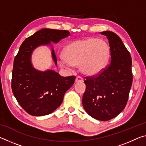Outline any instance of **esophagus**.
I'll use <instances>...</instances> for the list:
<instances>
[{
    "instance_id": "1",
    "label": "esophagus",
    "mask_w": 146,
    "mask_h": 146,
    "mask_svg": "<svg viewBox=\"0 0 146 146\" xmlns=\"http://www.w3.org/2000/svg\"><path fill=\"white\" fill-rule=\"evenodd\" d=\"M84 81V80H83V78L81 77V76H76V79H75V82H82Z\"/></svg>"
}]
</instances>
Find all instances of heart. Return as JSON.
Segmentation results:
<instances>
[{
    "mask_svg": "<svg viewBox=\"0 0 146 146\" xmlns=\"http://www.w3.org/2000/svg\"><path fill=\"white\" fill-rule=\"evenodd\" d=\"M110 55V48L106 42L90 37L74 41L66 46L60 62L68 67L79 65L82 73L94 76L104 70Z\"/></svg>",
    "mask_w": 146,
    "mask_h": 146,
    "instance_id": "b5f03b06",
    "label": "heart"
}]
</instances>
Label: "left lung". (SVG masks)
I'll list each match as a JSON object with an SVG mask.
<instances>
[{
  "instance_id": "1",
  "label": "left lung",
  "mask_w": 146,
  "mask_h": 146,
  "mask_svg": "<svg viewBox=\"0 0 146 146\" xmlns=\"http://www.w3.org/2000/svg\"><path fill=\"white\" fill-rule=\"evenodd\" d=\"M100 33L109 40L111 62L99 75L86 77L82 105L91 117L107 121L119 115L126 106L133 82L132 60L117 34L110 31Z\"/></svg>"
}]
</instances>
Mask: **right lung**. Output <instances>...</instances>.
<instances>
[{"label": "right lung", "mask_w": 146, "mask_h": 146, "mask_svg": "<svg viewBox=\"0 0 146 146\" xmlns=\"http://www.w3.org/2000/svg\"><path fill=\"white\" fill-rule=\"evenodd\" d=\"M67 30L44 28L26 38L13 62L11 89L17 102L28 114L44 116L53 113L62 102L64 95L75 82V76L63 77L53 70L40 71L33 68L31 58L35 49L58 43L70 36ZM51 54L57 65L55 51Z\"/></svg>", "instance_id": "add662e5"}]
</instances>
